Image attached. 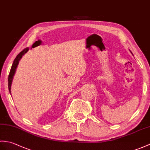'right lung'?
<instances>
[{"label": "right lung", "mask_w": 150, "mask_h": 150, "mask_svg": "<svg viewBox=\"0 0 150 150\" xmlns=\"http://www.w3.org/2000/svg\"><path fill=\"white\" fill-rule=\"evenodd\" d=\"M29 50V48H26L25 49H23L22 52H20V53L17 55V56L16 57V58L14 60L12 67L11 68V70H10L9 74V76H8V88H9V91L11 93V83L13 81V79L14 75L15 74L16 71V69L18 67V64L19 63V61L21 59V58L22 57L23 55L25 54L26 52H27V51Z\"/></svg>", "instance_id": "1"}]
</instances>
